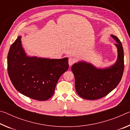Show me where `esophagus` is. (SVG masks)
I'll return each mask as SVG.
<instances>
[{
  "instance_id": "34e87169",
  "label": "esophagus",
  "mask_w": 130,
  "mask_h": 130,
  "mask_svg": "<svg viewBox=\"0 0 130 130\" xmlns=\"http://www.w3.org/2000/svg\"><path fill=\"white\" fill-rule=\"evenodd\" d=\"M76 62V60L75 59L72 58V57H70L69 58V61H68V62H69V65L70 67H71V66L74 63H75Z\"/></svg>"
}]
</instances>
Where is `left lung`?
<instances>
[{
	"label": "left lung",
	"instance_id": "8db88e82",
	"mask_svg": "<svg viewBox=\"0 0 130 130\" xmlns=\"http://www.w3.org/2000/svg\"><path fill=\"white\" fill-rule=\"evenodd\" d=\"M117 43L118 58L115 64L105 69H99L91 63L80 61L72 66L75 77L76 92L87 100H97L107 95L118 86L124 71V52L117 37L111 36Z\"/></svg>",
	"mask_w": 130,
	"mask_h": 130
}]
</instances>
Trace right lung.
<instances>
[{"label":"right lung","mask_w":130,"mask_h":130,"mask_svg":"<svg viewBox=\"0 0 130 130\" xmlns=\"http://www.w3.org/2000/svg\"><path fill=\"white\" fill-rule=\"evenodd\" d=\"M69 68L68 58L49 59L26 56L19 36L7 56L8 76L18 91L32 99L45 101L54 94L59 78Z\"/></svg>","instance_id":"obj_1"}]
</instances>
